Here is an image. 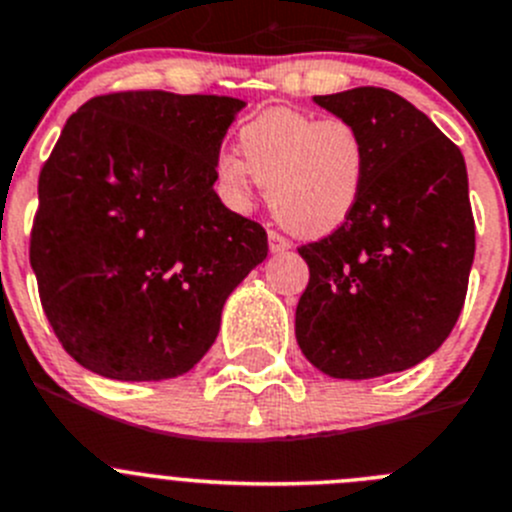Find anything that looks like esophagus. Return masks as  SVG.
I'll use <instances>...</instances> for the list:
<instances>
[{"label": "esophagus", "mask_w": 512, "mask_h": 512, "mask_svg": "<svg viewBox=\"0 0 512 512\" xmlns=\"http://www.w3.org/2000/svg\"><path fill=\"white\" fill-rule=\"evenodd\" d=\"M267 242H270V252L272 255H280V252H288L290 247V240H285L283 234H278V232H270L267 234Z\"/></svg>", "instance_id": "1"}]
</instances>
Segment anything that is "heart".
<instances>
[{
    "mask_svg": "<svg viewBox=\"0 0 512 512\" xmlns=\"http://www.w3.org/2000/svg\"><path fill=\"white\" fill-rule=\"evenodd\" d=\"M240 156L224 154L214 181L224 202L247 209L252 179L285 229L318 240L341 229L364 197L369 148L348 118H321L295 108H270L240 128Z\"/></svg>",
    "mask_w": 512,
    "mask_h": 512,
    "instance_id": "obj_1",
    "label": "heart"
}]
</instances>
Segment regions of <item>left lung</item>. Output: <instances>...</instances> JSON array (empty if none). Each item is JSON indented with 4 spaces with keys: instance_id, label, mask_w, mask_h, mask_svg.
I'll return each mask as SVG.
<instances>
[{
    "instance_id": "left-lung-1",
    "label": "left lung",
    "mask_w": 512,
    "mask_h": 512,
    "mask_svg": "<svg viewBox=\"0 0 512 512\" xmlns=\"http://www.w3.org/2000/svg\"><path fill=\"white\" fill-rule=\"evenodd\" d=\"M364 133L369 179L341 229L298 247L310 280L295 338L333 379H374L432 356L465 305L475 257L462 151L384 88L315 95Z\"/></svg>"
}]
</instances>
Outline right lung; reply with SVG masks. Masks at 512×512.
<instances>
[{
    "instance_id": "1",
    "label": "right lung",
    "mask_w": 512,
    "mask_h": 512,
    "mask_svg": "<svg viewBox=\"0 0 512 512\" xmlns=\"http://www.w3.org/2000/svg\"><path fill=\"white\" fill-rule=\"evenodd\" d=\"M245 100L123 90L68 118L40 171L30 262L62 348L93 374L161 381L202 361L267 234L214 191Z\"/></svg>"
}]
</instances>
